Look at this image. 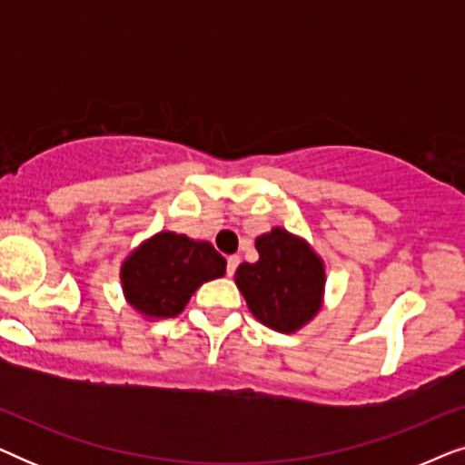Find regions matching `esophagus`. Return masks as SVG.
<instances>
[{
  "label": "esophagus",
  "mask_w": 465,
  "mask_h": 465,
  "mask_svg": "<svg viewBox=\"0 0 465 465\" xmlns=\"http://www.w3.org/2000/svg\"><path fill=\"white\" fill-rule=\"evenodd\" d=\"M239 262H241L239 256H231V258H228V262H226V275H228V277H231L234 271H237Z\"/></svg>",
  "instance_id": "34e87169"
}]
</instances>
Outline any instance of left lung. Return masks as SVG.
<instances>
[{
	"label": "left lung",
	"instance_id": "obj_1",
	"mask_svg": "<svg viewBox=\"0 0 465 465\" xmlns=\"http://www.w3.org/2000/svg\"><path fill=\"white\" fill-rule=\"evenodd\" d=\"M258 262L239 264L234 283L266 328L294 334L315 320L326 294V264L301 234L272 226L256 237Z\"/></svg>",
	"mask_w": 465,
	"mask_h": 465
}]
</instances>
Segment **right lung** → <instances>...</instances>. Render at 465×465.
Instances as JSON below:
<instances>
[{
	"mask_svg": "<svg viewBox=\"0 0 465 465\" xmlns=\"http://www.w3.org/2000/svg\"><path fill=\"white\" fill-rule=\"evenodd\" d=\"M226 260L209 241L161 231L142 241L120 264L129 307L145 322L180 315L205 282L224 277Z\"/></svg>",
	"mask_w": 465,
	"mask_h": 465,
	"instance_id": "add662e5",
	"label": "right lung"
}]
</instances>
